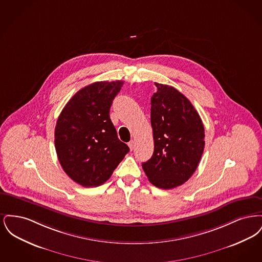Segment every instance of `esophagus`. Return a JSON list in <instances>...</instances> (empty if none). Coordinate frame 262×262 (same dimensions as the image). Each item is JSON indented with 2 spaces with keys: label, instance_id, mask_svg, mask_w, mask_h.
<instances>
[{
  "label": "esophagus",
  "instance_id": "34e87169",
  "mask_svg": "<svg viewBox=\"0 0 262 262\" xmlns=\"http://www.w3.org/2000/svg\"><path fill=\"white\" fill-rule=\"evenodd\" d=\"M127 145H128L129 149H134V148H135V141H134V140H130V141L127 143Z\"/></svg>",
  "mask_w": 262,
  "mask_h": 262
}]
</instances>
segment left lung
Here are the masks:
<instances>
[{"instance_id":"1","label":"left lung","mask_w":262,"mask_h":262,"mask_svg":"<svg viewBox=\"0 0 262 262\" xmlns=\"http://www.w3.org/2000/svg\"><path fill=\"white\" fill-rule=\"evenodd\" d=\"M155 85L150 114L154 152L142 168L153 186L171 189L195 172L205 144L204 126L184 94L173 86Z\"/></svg>"}]
</instances>
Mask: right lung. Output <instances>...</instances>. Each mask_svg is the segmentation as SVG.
<instances>
[{
  "label": "right lung",
  "instance_id": "right-lung-1",
  "mask_svg": "<svg viewBox=\"0 0 262 262\" xmlns=\"http://www.w3.org/2000/svg\"><path fill=\"white\" fill-rule=\"evenodd\" d=\"M123 84V80L97 81L81 88L58 118L55 147L59 162L82 187L104 184L129 151L118 138L109 115Z\"/></svg>",
  "mask_w": 262,
  "mask_h": 262
}]
</instances>
